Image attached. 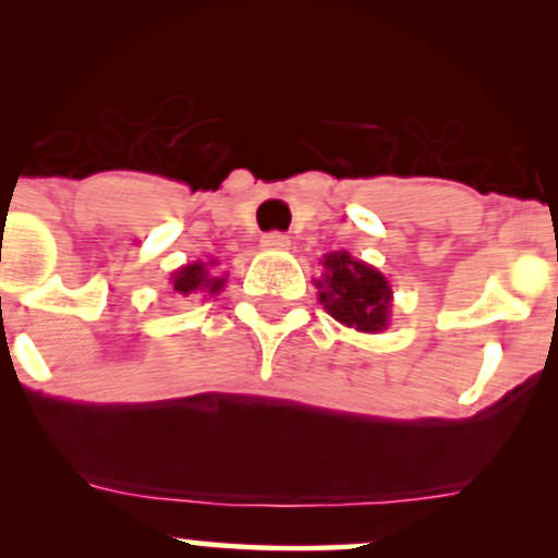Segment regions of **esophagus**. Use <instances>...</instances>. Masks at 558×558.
<instances>
[{
  "instance_id": "obj_1",
  "label": "esophagus",
  "mask_w": 558,
  "mask_h": 558,
  "mask_svg": "<svg viewBox=\"0 0 558 558\" xmlns=\"http://www.w3.org/2000/svg\"><path fill=\"white\" fill-rule=\"evenodd\" d=\"M288 235L286 233H280V230H272V233H267V235H262V246L265 248H288Z\"/></svg>"
}]
</instances>
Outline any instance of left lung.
I'll list each match as a JSON object with an SVG mask.
<instances>
[{
	"mask_svg": "<svg viewBox=\"0 0 558 558\" xmlns=\"http://www.w3.org/2000/svg\"><path fill=\"white\" fill-rule=\"evenodd\" d=\"M323 267V280H315V286L319 288V304L328 315L345 328L362 332L386 330L393 301L386 275L367 262L354 259L349 252L328 254Z\"/></svg>",
	"mask_w": 558,
	"mask_h": 558,
	"instance_id": "left-lung-1",
	"label": "left lung"
}]
</instances>
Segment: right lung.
Instances as JSON below:
<instances>
[{
  "mask_svg": "<svg viewBox=\"0 0 558 558\" xmlns=\"http://www.w3.org/2000/svg\"><path fill=\"white\" fill-rule=\"evenodd\" d=\"M217 262H209V265H204V262H194V265H185L181 270L172 272L170 283H172V291L181 293V296H189V293H220L222 286H226V278H215L213 272H209V267H215Z\"/></svg>",
  "mask_w": 558,
  "mask_h": 558,
  "instance_id": "add662e5",
  "label": "right lung"
}]
</instances>
